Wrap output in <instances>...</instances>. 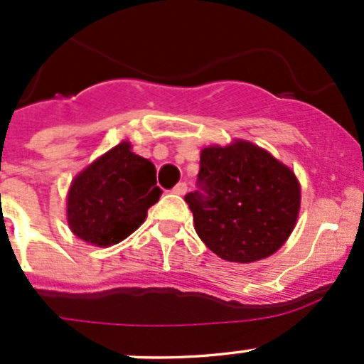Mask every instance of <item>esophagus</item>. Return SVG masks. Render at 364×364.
<instances>
[{
  "label": "esophagus",
  "instance_id": "obj_1",
  "mask_svg": "<svg viewBox=\"0 0 364 364\" xmlns=\"http://www.w3.org/2000/svg\"><path fill=\"white\" fill-rule=\"evenodd\" d=\"M171 193L178 194V196H182V194L187 193V183L186 182H178L177 186H175L173 189H171Z\"/></svg>",
  "mask_w": 364,
  "mask_h": 364
}]
</instances>
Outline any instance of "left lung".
I'll return each instance as SVG.
<instances>
[{
    "mask_svg": "<svg viewBox=\"0 0 364 364\" xmlns=\"http://www.w3.org/2000/svg\"><path fill=\"white\" fill-rule=\"evenodd\" d=\"M196 186L183 200L198 237L223 259H264L294 230L299 212L294 173L249 141L203 149Z\"/></svg>",
    "mask_w": 364,
    "mask_h": 364,
    "instance_id": "1",
    "label": "left lung"
}]
</instances>
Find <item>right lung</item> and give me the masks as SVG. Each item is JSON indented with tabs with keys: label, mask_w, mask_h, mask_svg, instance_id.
<instances>
[{
	"label": "right lung",
	"mask_w": 364,
	"mask_h": 364,
	"mask_svg": "<svg viewBox=\"0 0 364 364\" xmlns=\"http://www.w3.org/2000/svg\"><path fill=\"white\" fill-rule=\"evenodd\" d=\"M163 191L156 168L122 141L89 164L70 187L68 224L84 242L115 245L140 228Z\"/></svg>",
	"instance_id": "add662e5"
}]
</instances>
